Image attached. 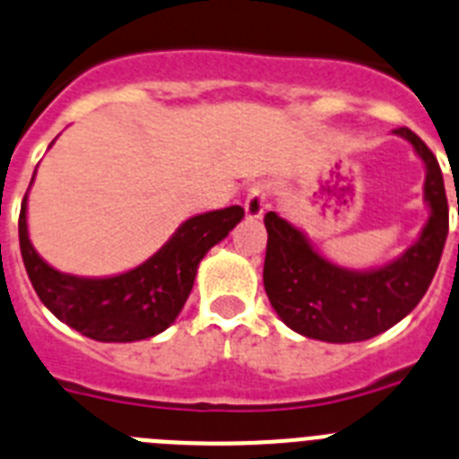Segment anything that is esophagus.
I'll use <instances>...</instances> for the list:
<instances>
[{
  "label": "esophagus",
  "instance_id": "obj_1",
  "mask_svg": "<svg viewBox=\"0 0 459 459\" xmlns=\"http://www.w3.org/2000/svg\"><path fill=\"white\" fill-rule=\"evenodd\" d=\"M269 186L266 184H255L253 188L248 190V197H246V216L248 218H259L266 209V200H269Z\"/></svg>",
  "mask_w": 459,
  "mask_h": 459
}]
</instances>
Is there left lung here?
Masks as SVG:
<instances>
[{
    "instance_id": "obj_1",
    "label": "left lung",
    "mask_w": 459,
    "mask_h": 459,
    "mask_svg": "<svg viewBox=\"0 0 459 459\" xmlns=\"http://www.w3.org/2000/svg\"><path fill=\"white\" fill-rule=\"evenodd\" d=\"M395 135L423 158L429 221L411 248L393 264L375 271H347L331 264L285 218L264 216V290L278 317L306 338L324 342H360L404 319L428 291L448 237V200L437 156L407 126Z\"/></svg>"
}]
</instances>
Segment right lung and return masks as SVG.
<instances>
[{"label": "right lung", "instance_id": "right-lung-1", "mask_svg": "<svg viewBox=\"0 0 459 459\" xmlns=\"http://www.w3.org/2000/svg\"><path fill=\"white\" fill-rule=\"evenodd\" d=\"M243 218L227 206L188 218L144 264L115 278H75L46 264L27 237V195L20 206V253L43 306L71 328L99 342H135L177 319L193 290L197 264Z\"/></svg>", "mask_w": 459, "mask_h": 459}]
</instances>
